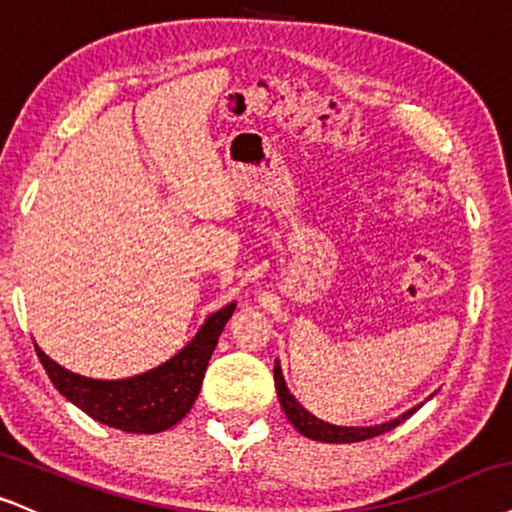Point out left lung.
<instances>
[{"instance_id":"left-lung-1","label":"left lung","mask_w":512,"mask_h":512,"mask_svg":"<svg viewBox=\"0 0 512 512\" xmlns=\"http://www.w3.org/2000/svg\"><path fill=\"white\" fill-rule=\"evenodd\" d=\"M274 381H276V393H279L281 408H283V412H286V417L291 420L293 427L298 429L303 436H307V439L324 441V443H355V441L372 439V436H379L384 432H391V429H396L400 422L408 420L412 412L420 410V405H417V408L408 410L405 415L396 417V420L377 424V427H336V424L319 420V417L312 415V412H307L303 405L293 398V393L288 391L286 381H283L279 362L274 365Z\"/></svg>"}]
</instances>
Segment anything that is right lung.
I'll return each mask as SVG.
<instances>
[{
  "label": "right lung",
  "instance_id": "1",
  "mask_svg": "<svg viewBox=\"0 0 512 512\" xmlns=\"http://www.w3.org/2000/svg\"><path fill=\"white\" fill-rule=\"evenodd\" d=\"M236 303L221 307L219 312L207 317L202 329L181 353H176L164 365L131 379L102 381L73 374L52 357L38 350V357L45 367L47 377L57 386L61 396L73 405L88 412L92 420L121 429L131 434H157L181 422L193 408L209 357L229 322Z\"/></svg>",
  "mask_w": 512,
  "mask_h": 512
}]
</instances>
